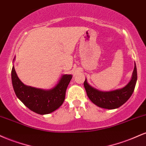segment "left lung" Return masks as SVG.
I'll list each match as a JSON object with an SVG mask.
<instances>
[{
	"label": "left lung",
	"mask_w": 146,
	"mask_h": 146,
	"mask_svg": "<svg viewBox=\"0 0 146 146\" xmlns=\"http://www.w3.org/2000/svg\"><path fill=\"white\" fill-rule=\"evenodd\" d=\"M137 80V73L135 63L131 79L127 85L122 88L109 92H102L91 86L87 83L86 78L84 82V87L86 90L87 96L94 104L103 109H115L121 107L130 98L134 92Z\"/></svg>",
	"instance_id": "obj_1"
}]
</instances>
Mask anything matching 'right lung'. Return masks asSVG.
<instances>
[{"mask_svg":"<svg viewBox=\"0 0 146 146\" xmlns=\"http://www.w3.org/2000/svg\"><path fill=\"white\" fill-rule=\"evenodd\" d=\"M72 78L71 74H63L54 87L43 90L25 85L19 79L14 66L11 70L12 85L16 96L30 110L40 115L50 113L62 105Z\"/></svg>","mask_w":146,"mask_h":146,"instance_id":"right-lung-1","label":"right lung"}]
</instances>
